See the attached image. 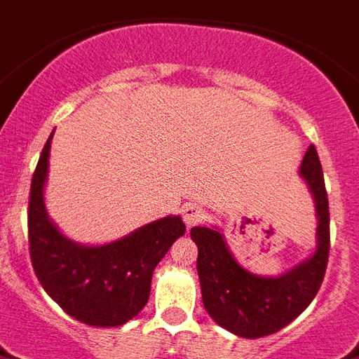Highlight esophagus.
<instances>
[{
    "mask_svg": "<svg viewBox=\"0 0 359 359\" xmlns=\"http://www.w3.org/2000/svg\"><path fill=\"white\" fill-rule=\"evenodd\" d=\"M182 215L183 222H185L189 227L196 226V224H200V222L205 218V211H203L198 203H185L182 209Z\"/></svg>",
    "mask_w": 359,
    "mask_h": 359,
    "instance_id": "1",
    "label": "esophagus"
}]
</instances>
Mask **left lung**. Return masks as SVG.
Wrapping results in <instances>:
<instances>
[{"label":"left lung","mask_w":359,"mask_h":359,"mask_svg":"<svg viewBox=\"0 0 359 359\" xmlns=\"http://www.w3.org/2000/svg\"><path fill=\"white\" fill-rule=\"evenodd\" d=\"M299 174L316 201L318 245L306 260L279 277H260L236 262L218 227H192L198 277L207 313L235 336H269L293 321L318 295L328 262L330 215L318 150L310 144Z\"/></svg>","instance_id":"8db88e82"}]
</instances>
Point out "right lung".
I'll return each instance as SVG.
<instances>
[{"instance_id":"obj_1","label":"right lung","mask_w":359,"mask_h":359,"mask_svg":"<svg viewBox=\"0 0 359 359\" xmlns=\"http://www.w3.org/2000/svg\"><path fill=\"white\" fill-rule=\"evenodd\" d=\"M53 133L31 183L32 268L49 297L71 318L91 327H121L148 303L154 269L170 245L185 235V224L182 216H165L102 245L67 238L49 218L43 200Z\"/></svg>"}]
</instances>
